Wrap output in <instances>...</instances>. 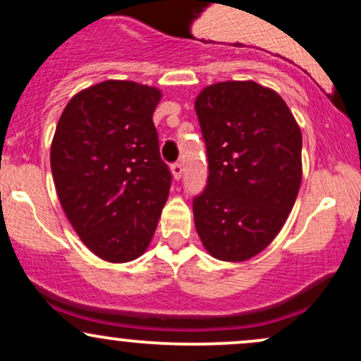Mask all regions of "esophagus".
I'll return each instance as SVG.
<instances>
[{
	"instance_id": "1",
	"label": "esophagus",
	"mask_w": 361,
	"mask_h": 361,
	"mask_svg": "<svg viewBox=\"0 0 361 361\" xmlns=\"http://www.w3.org/2000/svg\"><path fill=\"white\" fill-rule=\"evenodd\" d=\"M171 173H173V178H175V180H180V178L183 176V166H181V163L173 164Z\"/></svg>"
}]
</instances>
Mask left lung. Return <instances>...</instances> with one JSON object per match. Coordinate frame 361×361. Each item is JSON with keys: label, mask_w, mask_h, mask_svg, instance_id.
Segmentation results:
<instances>
[{"label": "left lung", "mask_w": 361, "mask_h": 361, "mask_svg": "<svg viewBox=\"0 0 361 361\" xmlns=\"http://www.w3.org/2000/svg\"><path fill=\"white\" fill-rule=\"evenodd\" d=\"M195 111L209 183L193 200L200 241L221 261H246L279 235L302 183V132L283 98L255 81L205 86Z\"/></svg>", "instance_id": "obj_1"}]
</instances>
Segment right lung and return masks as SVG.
<instances>
[{"instance_id": "right-lung-1", "label": "right lung", "mask_w": 361, "mask_h": 361, "mask_svg": "<svg viewBox=\"0 0 361 361\" xmlns=\"http://www.w3.org/2000/svg\"><path fill=\"white\" fill-rule=\"evenodd\" d=\"M161 90L109 80L66 105L51 168L66 217L85 246L109 263L146 252L166 204L171 173L152 122Z\"/></svg>"}]
</instances>
